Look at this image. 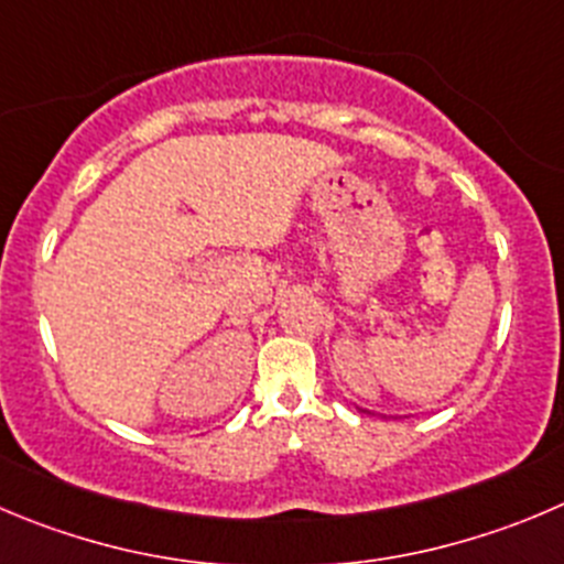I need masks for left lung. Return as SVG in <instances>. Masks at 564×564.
Returning a JSON list of instances; mask_svg holds the SVG:
<instances>
[{"instance_id":"left-lung-1","label":"left lung","mask_w":564,"mask_h":564,"mask_svg":"<svg viewBox=\"0 0 564 564\" xmlns=\"http://www.w3.org/2000/svg\"><path fill=\"white\" fill-rule=\"evenodd\" d=\"M362 412H368V410H362Z\"/></svg>"}]
</instances>
